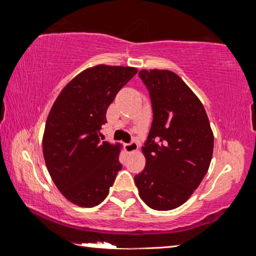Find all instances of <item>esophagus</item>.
Listing matches in <instances>:
<instances>
[{
	"instance_id": "1",
	"label": "esophagus",
	"mask_w": 256,
	"mask_h": 256,
	"mask_svg": "<svg viewBox=\"0 0 256 256\" xmlns=\"http://www.w3.org/2000/svg\"><path fill=\"white\" fill-rule=\"evenodd\" d=\"M138 144L136 141H132V142H130V144H125V150H126L128 154L136 152V151H138Z\"/></svg>"
}]
</instances>
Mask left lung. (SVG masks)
<instances>
[{"label":"left lung","instance_id":"8db88e82","mask_svg":"<svg viewBox=\"0 0 256 256\" xmlns=\"http://www.w3.org/2000/svg\"><path fill=\"white\" fill-rule=\"evenodd\" d=\"M154 120L142 152L146 167L134 177L138 196L154 210L188 200L209 170L214 133L204 107L188 86L168 70H141Z\"/></svg>","mask_w":256,"mask_h":256}]
</instances>
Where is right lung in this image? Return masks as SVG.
Segmentation results:
<instances>
[{
    "label": "right lung",
    "mask_w": 256,
    "mask_h": 256,
    "mask_svg": "<svg viewBox=\"0 0 256 256\" xmlns=\"http://www.w3.org/2000/svg\"><path fill=\"white\" fill-rule=\"evenodd\" d=\"M138 73L131 66H96L64 86L52 106L42 136V154L56 188L73 204L92 208L105 200L122 146L102 141L106 110Z\"/></svg>",
    "instance_id": "obj_1"
}]
</instances>
